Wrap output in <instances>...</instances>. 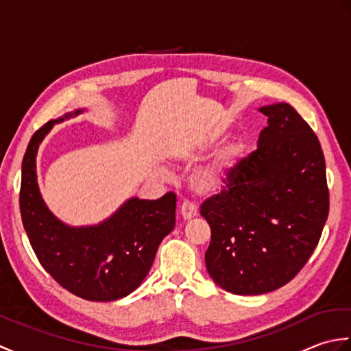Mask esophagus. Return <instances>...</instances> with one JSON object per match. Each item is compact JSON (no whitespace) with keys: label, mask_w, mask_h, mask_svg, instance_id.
Masks as SVG:
<instances>
[{"label":"esophagus","mask_w":351,"mask_h":351,"mask_svg":"<svg viewBox=\"0 0 351 351\" xmlns=\"http://www.w3.org/2000/svg\"><path fill=\"white\" fill-rule=\"evenodd\" d=\"M181 217L187 221V220H191V219H195L196 215H197V208L193 205V204H189V202H185V204H182V206H181Z\"/></svg>","instance_id":"34e87169"}]
</instances>
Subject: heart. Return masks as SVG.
Listing matches in <instances>:
<instances>
[{"instance_id": "1", "label": "heart", "mask_w": 351, "mask_h": 351, "mask_svg": "<svg viewBox=\"0 0 351 351\" xmlns=\"http://www.w3.org/2000/svg\"><path fill=\"white\" fill-rule=\"evenodd\" d=\"M223 137V131L213 130L206 132L204 137H200L187 152L185 158L196 160L197 156L217 145ZM245 154V141L241 137H235L221 145L213 158L193 170L190 175L189 185L190 190L197 197H217L229 190L232 185L238 169L241 166V161Z\"/></svg>"}]
</instances>
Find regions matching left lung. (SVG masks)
<instances>
[{"label":"left lung","mask_w":351,"mask_h":351,"mask_svg":"<svg viewBox=\"0 0 351 351\" xmlns=\"http://www.w3.org/2000/svg\"><path fill=\"white\" fill-rule=\"evenodd\" d=\"M268 126L221 196L204 202L211 228V279L258 295L285 285L308 263L329 214L326 162L311 126L287 102L261 107Z\"/></svg>","instance_id":"8db88e82"}]
</instances>
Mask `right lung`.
Segmentation results:
<instances>
[{"mask_svg":"<svg viewBox=\"0 0 351 351\" xmlns=\"http://www.w3.org/2000/svg\"><path fill=\"white\" fill-rule=\"evenodd\" d=\"M80 108L34 132L22 160L19 206L37 259L63 288L90 302H114L136 291L151 270L160 243L175 228L176 196L130 197L96 225L72 226L45 204L36 158L57 123L86 113Z\"/></svg>","mask_w":351,"mask_h":351,"instance_id":"right-lung-1","label":"right lung"}]
</instances>
